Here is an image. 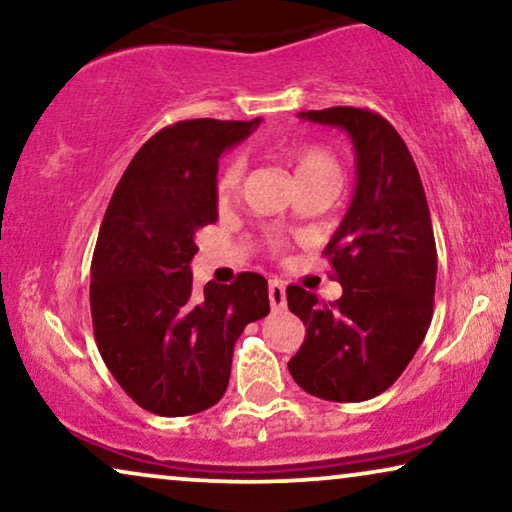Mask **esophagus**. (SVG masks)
Wrapping results in <instances>:
<instances>
[{
	"mask_svg": "<svg viewBox=\"0 0 512 512\" xmlns=\"http://www.w3.org/2000/svg\"><path fill=\"white\" fill-rule=\"evenodd\" d=\"M268 296H270V305L272 310H284L286 307V289H284V282H279V279H270L268 284Z\"/></svg>",
	"mask_w": 512,
	"mask_h": 512,
	"instance_id": "1",
	"label": "esophagus"
}]
</instances>
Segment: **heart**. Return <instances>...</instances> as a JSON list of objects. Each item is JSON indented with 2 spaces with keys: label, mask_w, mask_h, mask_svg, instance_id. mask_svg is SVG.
<instances>
[{
  "label": "heart",
  "mask_w": 512,
  "mask_h": 512,
  "mask_svg": "<svg viewBox=\"0 0 512 512\" xmlns=\"http://www.w3.org/2000/svg\"><path fill=\"white\" fill-rule=\"evenodd\" d=\"M286 158L293 165L298 181L307 179H335L340 181V163L331 149L321 144H291L286 146ZM244 158L233 156L223 163L219 177H216V193L221 200H228L242 184ZM277 249V244H275Z\"/></svg>",
  "instance_id": "heart-1"
}]
</instances>
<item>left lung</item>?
<instances>
[{
  "mask_svg": "<svg viewBox=\"0 0 512 512\" xmlns=\"http://www.w3.org/2000/svg\"><path fill=\"white\" fill-rule=\"evenodd\" d=\"M298 116L347 130L356 191L324 251L342 296L324 305L303 286L286 289L289 310L305 324L289 373L324 401H368L401 377L429 331L438 272L429 205L415 160L387 118L356 107Z\"/></svg>",
  "mask_w": 512,
  "mask_h": 512,
  "instance_id": "obj_1",
  "label": "left lung"
}]
</instances>
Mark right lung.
Here are the masks:
<instances>
[{
    "label": "right lung",
    "mask_w": 512,
    "mask_h": 512,
    "mask_svg": "<svg viewBox=\"0 0 512 512\" xmlns=\"http://www.w3.org/2000/svg\"><path fill=\"white\" fill-rule=\"evenodd\" d=\"M258 123L167 125L135 153L104 212L90 265L95 342L125 394L153 415L186 417L219 403L237 338L270 312L263 275L195 289L191 272L195 233L219 219L221 153Z\"/></svg>",
    "instance_id": "add662e5"
}]
</instances>
